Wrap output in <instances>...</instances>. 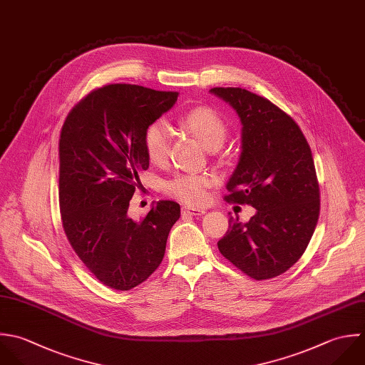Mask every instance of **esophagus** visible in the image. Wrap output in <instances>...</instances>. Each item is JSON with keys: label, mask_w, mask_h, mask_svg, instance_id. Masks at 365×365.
I'll return each instance as SVG.
<instances>
[{"label": "esophagus", "mask_w": 365, "mask_h": 365, "mask_svg": "<svg viewBox=\"0 0 365 365\" xmlns=\"http://www.w3.org/2000/svg\"><path fill=\"white\" fill-rule=\"evenodd\" d=\"M182 212H183V215H190V216H202V215L206 213L205 209H202V207H192V206L182 207Z\"/></svg>", "instance_id": "esophagus-1"}]
</instances>
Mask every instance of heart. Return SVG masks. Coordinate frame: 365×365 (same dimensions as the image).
<instances>
[{
	"label": "heart",
	"instance_id": "b5f03b06",
	"mask_svg": "<svg viewBox=\"0 0 365 365\" xmlns=\"http://www.w3.org/2000/svg\"><path fill=\"white\" fill-rule=\"evenodd\" d=\"M180 125L195 135L207 149H219L229 132L225 118L209 106H197L180 118ZM172 133L165 122L150 123L143 136V145L150 162H166L170 149ZM212 180L206 175H180L166 183V192L193 206L203 205L209 197Z\"/></svg>",
	"mask_w": 365,
	"mask_h": 365
}]
</instances>
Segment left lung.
Segmentation results:
<instances>
[{
	"label": "left lung",
	"instance_id": "8db88e82",
	"mask_svg": "<svg viewBox=\"0 0 365 365\" xmlns=\"http://www.w3.org/2000/svg\"><path fill=\"white\" fill-rule=\"evenodd\" d=\"M242 120V153L226 187L227 202L250 205L247 222L229 219L220 253L245 274L267 280L306 252L320 215L312 149L294 119L269 99L242 88H213Z\"/></svg>",
	"mask_w": 365,
	"mask_h": 365
}]
</instances>
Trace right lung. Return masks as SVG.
<instances>
[{
	"instance_id": "obj_1",
	"label": "right lung",
	"mask_w": 365,
	"mask_h": 365,
	"mask_svg": "<svg viewBox=\"0 0 365 365\" xmlns=\"http://www.w3.org/2000/svg\"><path fill=\"white\" fill-rule=\"evenodd\" d=\"M178 92L112 83L88 93L68 113L59 136V210L73 252L105 286L130 290L162 263L173 200H159L140 220L128 216L149 168L146 128L168 112Z\"/></svg>"
}]
</instances>
